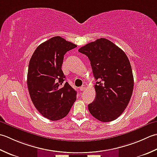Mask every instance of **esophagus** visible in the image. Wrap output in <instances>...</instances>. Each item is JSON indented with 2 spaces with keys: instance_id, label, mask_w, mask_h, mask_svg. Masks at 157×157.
I'll return each instance as SVG.
<instances>
[{
  "instance_id": "34e87169",
  "label": "esophagus",
  "mask_w": 157,
  "mask_h": 157,
  "mask_svg": "<svg viewBox=\"0 0 157 157\" xmlns=\"http://www.w3.org/2000/svg\"><path fill=\"white\" fill-rule=\"evenodd\" d=\"M79 89H80V91H84L85 89V85H82L81 87L79 88Z\"/></svg>"
}]
</instances>
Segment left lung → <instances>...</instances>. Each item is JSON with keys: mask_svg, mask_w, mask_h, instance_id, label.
Instances as JSON below:
<instances>
[{"mask_svg": "<svg viewBox=\"0 0 157 157\" xmlns=\"http://www.w3.org/2000/svg\"><path fill=\"white\" fill-rule=\"evenodd\" d=\"M88 57L96 85V97L88 105L89 113L101 122L117 119L132 98L133 76L125 53L110 40L101 38L80 48Z\"/></svg>", "mask_w": 157, "mask_h": 157, "instance_id": "8db88e82", "label": "left lung"}]
</instances>
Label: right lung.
<instances>
[{"label":"right lung","instance_id":"1","mask_svg":"<svg viewBox=\"0 0 157 157\" xmlns=\"http://www.w3.org/2000/svg\"><path fill=\"white\" fill-rule=\"evenodd\" d=\"M77 46L54 36L38 46L32 56L27 75L30 98L37 110L51 121L63 119L76 99L62 70L66 53Z\"/></svg>","mask_w":157,"mask_h":157}]
</instances>
